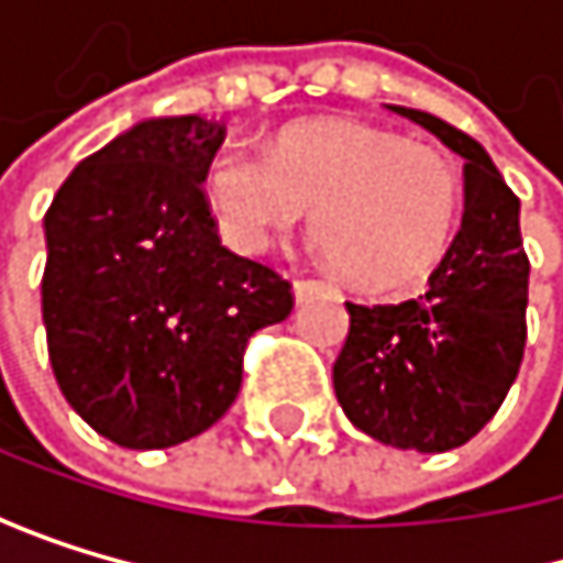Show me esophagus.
<instances>
[{
  "label": "esophagus",
  "mask_w": 563,
  "mask_h": 563,
  "mask_svg": "<svg viewBox=\"0 0 563 563\" xmlns=\"http://www.w3.org/2000/svg\"><path fill=\"white\" fill-rule=\"evenodd\" d=\"M320 290H331V284H323V279H297V284H294V294H297L300 303L310 300V297L320 294Z\"/></svg>",
  "instance_id": "obj_1"
}]
</instances>
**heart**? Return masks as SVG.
I'll return each mask as SVG.
<instances>
[{"label": "heart", "instance_id": "b5f03b06", "mask_svg": "<svg viewBox=\"0 0 563 563\" xmlns=\"http://www.w3.org/2000/svg\"><path fill=\"white\" fill-rule=\"evenodd\" d=\"M460 172L442 147L351 118L279 131L273 151L225 147L206 172L222 240L266 253L313 209V235L364 290H405L442 260L460 216Z\"/></svg>", "mask_w": 563, "mask_h": 563}]
</instances>
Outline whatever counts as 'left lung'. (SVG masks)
<instances>
[{"label": "left lung", "mask_w": 563, "mask_h": 563, "mask_svg": "<svg viewBox=\"0 0 563 563\" xmlns=\"http://www.w3.org/2000/svg\"><path fill=\"white\" fill-rule=\"evenodd\" d=\"M388 111L466 162V209L422 297L347 303L351 328L334 361V391L344 416L372 439L445 452L496 416L523 361L530 260L520 199L479 141L412 107L391 103Z\"/></svg>", "instance_id": "obj_1"}]
</instances>
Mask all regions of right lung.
Wrapping results in <instances>:
<instances>
[{
    "label": "right lung",
    "instance_id": "1",
    "mask_svg": "<svg viewBox=\"0 0 563 563\" xmlns=\"http://www.w3.org/2000/svg\"><path fill=\"white\" fill-rule=\"evenodd\" d=\"M225 124L141 121L84 158L46 209L43 323L56 385L124 449L216 426L260 328L294 310L290 279L222 246L206 172Z\"/></svg>",
    "mask_w": 563,
    "mask_h": 563
}]
</instances>
